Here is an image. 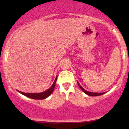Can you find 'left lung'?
Wrapping results in <instances>:
<instances>
[{
    "label": "left lung",
    "mask_w": 129,
    "mask_h": 129,
    "mask_svg": "<svg viewBox=\"0 0 129 129\" xmlns=\"http://www.w3.org/2000/svg\"><path fill=\"white\" fill-rule=\"evenodd\" d=\"M78 85H79L80 88H81V89L82 90V91L88 96H97L102 95V94H104L105 93V92L104 93H93V92H90V91H88L84 89L83 87H82V86H81V85L79 84V82H78Z\"/></svg>",
    "instance_id": "1"
}]
</instances>
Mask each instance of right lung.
Masks as SVG:
<instances>
[{
    "mask_svg": "<svg viewBox=\"0 0 129 129\" xmlns=\"http://www.w3.org/2000/svg\"><path fill=\"white\" fill-rule=\"evenodd\" d=\"M56 80H57V77L56 78V79L54 80V82H53L51 87H50V88H48V90H46V91H44V92L38 93H27L22 92V91H19V90H17V91H18L20 93H21V94H23V95L29 98L35 99V100H44V99L47 98V97L49 96L50 94L53 93V90L54 89V87H55Z\"/></svg>",
    "mask_w": 129,
    "mask_h": 129,
    "instance_id": "add662e5",
    "label": "right lung"
}]
</instances>
